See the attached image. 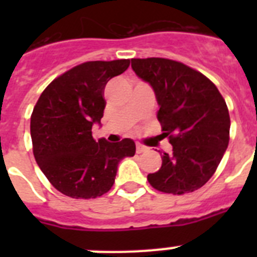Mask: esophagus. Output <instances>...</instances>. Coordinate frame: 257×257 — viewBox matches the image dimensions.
Returning a JSON list of instances; mask_svg holds the SVG:
<instances>
[{
  "instance_id": "obj_1",
  "label": "esophagus",
  "mask_w": 257,
  "mask_h": 257,
  "mask_svg": "<svg viewBox=\"0 0 257 257\" xmlns=\"http://www.w3.org/2000/svg\"><path fill=\"white\" fill-rule=\"evenodd\" d=\"M145 151H148V148H147L145 145H141V144L136 145V152L137 153H143V152H145Z\"/></svg>"
}]
</instances>
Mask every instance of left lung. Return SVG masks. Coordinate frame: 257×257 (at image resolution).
<instances>
[{
    "label": "left lung",
    "mask_w": 257,
    "mask_h": 257,
    "mask_svg": "<svg viewBox=\"0 0 257 257\" xmlns=\"http://www.w3.org/2000/svg\"><path fill=\"white\" fill-rule=\"evenodd\" d=\"M133 72L156 94L157 120L173 153L149 173L155 189L184 195L199 189L219 167L229 143V113L213 82L197 70L168 58H132Z\"/></svg>",
    "instance_id": "obj_1"
}]
</instances>
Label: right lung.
Returning a JSON list of instances; mask_svg holds the SVG:
<instances>
[{
  "label": "right lung",
  "mask_w": 257,
  "mask_h": 257,
  "mask_svg": "<svg viewBox=\"0 0 257 257\" xmlns=\"http://www.w3.org/2000/svg\"><path fill=\"white\" fill-rule=\"evenodd\" d=\"M129 60L89 61L72 68L41 93L30 117L33 155L57 191L73 199H96L112 188L117 167L136 153L131 139L96 141L92 126L104 116V89L128 69Z\"/></svg>",
  "instance_id": "add662e5"
}]
</instances>
